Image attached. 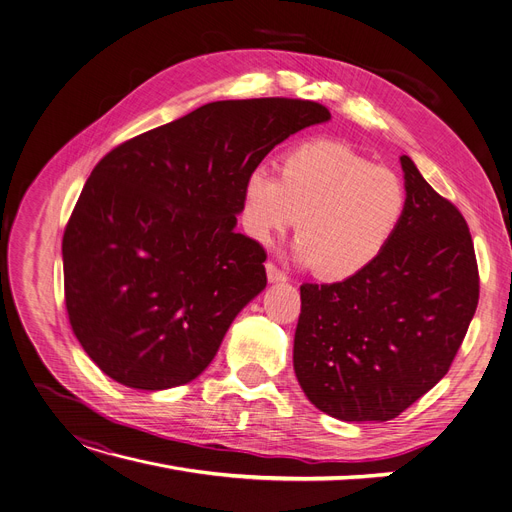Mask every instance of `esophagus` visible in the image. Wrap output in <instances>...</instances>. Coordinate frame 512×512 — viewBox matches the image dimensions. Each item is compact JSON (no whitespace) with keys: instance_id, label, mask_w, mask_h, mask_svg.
<instances>
[{"instance_id":"34e87169","label":"esophagus","mask_w":512,"mask_h":512,"mask_svg":"<svg viewBox=\"0 0 512 512\" xmlns=\"http://www.w3.org/2000/svg\"><path fill=\"white\" fill-rule=\"evenodd\" d=\"M265 272H268V280L270 282H284L286 280V274L278 268V265H274L272 261L265 263Z\"/></svg>"}]
</instances>
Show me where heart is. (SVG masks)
Wrapping results in <instances>:
<instances>
[{
  "label": "heart",
  "mask_w": 512,
  "mask_h": 512,
  "mask_svg": "<svg viewBox=\"0 0 512 512\" xmlns=\"http://www.w3.org/2000/svg\"><path fill=\"white\" fill-rule=\"evenodd\" d=\"M408 209L402 177L332 140L303 142L280 159V180L265 169L242 188V224L268 244L297 226V257L328 280L364 272L383 255Z\"/></svg>",
  "instance_id": "obj_1"
}]
</instances>
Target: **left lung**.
<instances>
[{
  "mask_svg": "<svg viewBox=\"0 0 512 512\" xmlns=\"http://www.w3.org/2000/svg\"><path fill=\"white\" fill-rule=\"evenodd\" d=\"M402 226L360 274L301 286L293 364L318 410L347 422L391 420L448 374L479 303L462 213L410 157Z\"/></svg>",
  "mask_w": 512,
  "mask_h": 512,
  "instance_id": "left-lung-1",
  "label": "left lung"
}]
</instances>
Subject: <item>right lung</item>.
<instances>
[{
	"mask_svg": "<svg viewBox=\"0 0 512 512\" xmlns=\"http://www.w3.org/2000/svg\"><path fill=\"white\" fill-rule=\"evenodd\" d=\"M328 119L311 100H221L102 157L66 224L62 261L71 328L104 374L161 391L211 364L268 284L265 249L234 232L244 182L276 144Z\"/></svg>",
	"mask_w": 512,
	"mask_h": 512,
	"instance_id": "1",
	"label": "right lung"
}]
</instances>
